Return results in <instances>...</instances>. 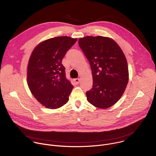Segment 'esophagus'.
<instances>
[{
  "label": "esophagus",
  "mask_w": 156,
  "mask_h": 156,
  "mask_svg": "<svg viewBox=\"0 0 156 156\" xmlns=\"http://www.w3.org/2000/svg\"><path fill=\"white\" fill-rule=\"evenodd\" d=\"M73 80H74V81L75 82V83L77 84L80 83V79H79V78H75Z\"/></svg>",
  "instance_id": "1"
}]
</instances>
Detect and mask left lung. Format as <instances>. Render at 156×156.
I'll return each instance as SVG.
<instances>
[{
    "label": "left lung",
    "instance_id": "1",
    "mask_svg": "<svg viewBox=\"0 0 156 156\" xmlns=\"http://www.w3.org/2000/svg\"><path fill=\"white\" fill-rule=\"evenodd\" d=\"M78 44L92 70L93 85L86 93L87 101L99 108L112 106L128 82L125 54L117 42L107 37L86 36L80 38Z\"/></svg>",
    "mask_w": 156,
    "mask_h": 156
}]
</instances>
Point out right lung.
I'll return each instance as SVG.
<instances>
[{
	"label": "right lung",
	"instance_id": "add662e5",
	"mask_svg": "<svg viewBox=\"0 0 156 156\" xmlns=\"http://www.w3.org/2000/svg\"><path fill=\"white\" fill-rule=\"evenodd\" d=\"M76 38L58 36L44 41L30 57L27 82L30 90L42 105L55 109L69 100L73 86L65 76L62 60Z\"/></svg>",
	"mask_w": 156,
	"mask_h": 156
}]
</instances>
